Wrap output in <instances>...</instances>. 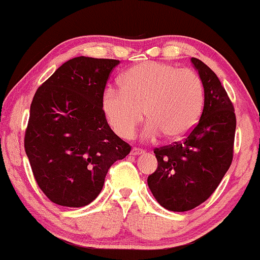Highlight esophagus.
I'll list each match as a JSON object with an SVG mask.
<instances>
[{"label": "esophagus", "instance_id": "obj_1", "mask_svg": "<svg viewBox=\"0 0 260 260\" xmlns=\"http://www.w3.org/2000/svg\"><path fill=\"white\" fill-rule=\"evenodd\" d=\"M144 154V150L143 149H139V148H133L131 150V155L133 156H137V155H142Z\"/></svg>", "mask_w": 260, "mask_h": 260}]
</instances>
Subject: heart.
I'll list each match as a JSON object with an SVG mask.
<instances>
[{
  "label": "heart",
  "instance_id": "heart-1",
  "mask_svg": "<svg viewBox=\"0 0 260 260\" xmlns=\"http://www.w3.org/2000/svg\"><path fill=\"white\" fill-rule=\"evenodd\" d=\"M205 103L201 77L190 69L149 61L128 69L121 88L108 87L102 96L103 114L118 137L132 138L145 116L144 139L162 133L180 139L196 126Z\"/></svg>",
  "mask_w": 260,
  "mask_h": 260
}]
</instances>
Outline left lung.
<instances>
[{
  "label": "left lung",
  "mask_w": 260,
  "mask_h": 260,
  "mask_svg": "<svg viewBox=\"0 0 260 260\" xmlns=\"http://www.w3.org/2000/svg\"><path fill=\"white\" fill-rule=\"evenodd\" d=\"M205 88L201 117L183 142L154 150L157 170L148 185L162 207L185 212L205 202L217 189L234 156L236 116L219 79L205 62L191 58Z\"/></svg>",
  "instance_id": "1"
}]
</instances>
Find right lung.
Wrapping results in <instances>:
<instances>
[{
    "mask_svg": "<svg viewBox=\"0 0 260 260\" xmlns=\"http://www.w3.org/2000/svg\"><path fill=\"white\" fill-rule=\"evenodd\" d=\"M115 59L77 57L61 65L34 95L24 146L37 185L65 207L89 205L109 168L131 152L103 114L102 96Z\"/></svg>",
    "mask_w": 260,
    "mask_h": 260,
    "instance_id": "add662e5",
    "label": "right lung"
}]
</instances>
